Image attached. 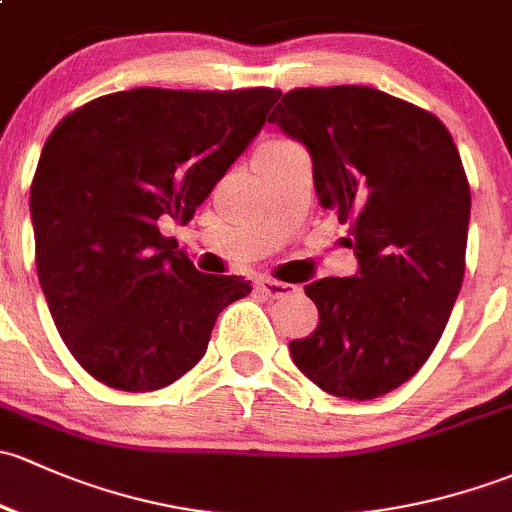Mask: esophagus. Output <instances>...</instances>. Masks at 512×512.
Here are the masks:
<instances>
[{
	"label": "esophagus",
	"mask_w": 512,
	"mask_h": 512,
	"mask_svg": "<svg viewBox=\"0 0 512 512\" xmlns=\"http://www.w3.org/2000/svg\"><path fill=\"white\" fill-rule=\"evenodd\" d=\"M256 291L268 295V298H286V295L295 293V286H291V283L268 281V278H263V281L256 283Z\"/></svg>",
	"instance_id": "obj_1"
}]
</instances>
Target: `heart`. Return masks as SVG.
Returning <instances> with one entry per match:
<instances>
[{
    "instance_id": "b5f03b06",
    "label": "heart",
    "mask_w": 512,
    "mask_h": 512,
    "mask_svg": "<svg viewBox=\"0 0 512 512\" xmlns=\"http://www.w3.org/2000/svg\"><path fill=\"white\" fill-rule=\"evenodd\" d=\"M288 145H293V142H288V140H268V142H263V145L258 147V150H273V147H288Z\"/></svg>"
}]
</instances>
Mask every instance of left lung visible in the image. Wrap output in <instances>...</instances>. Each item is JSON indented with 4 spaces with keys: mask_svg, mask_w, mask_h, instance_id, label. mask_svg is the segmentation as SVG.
<instances>
[{
    "mask_svg": "<svg viewBox=\"0 0 512 512\" xmlns=\"http://www.w3.org/2000/svg\"><path fill=\"white\" fill-rule=\"evenodd\" d=\"M271 123L313 157L360 273L305 286L320 323L291 342L298 370L333 397H382L421 370L466 271L471 187L446 125L370 86L295 88Z\"/></svg>",
    "mask_w": 512,
    "mask_h": 512,
    "instance_id": "1",
    "label": "left lung"
}]
</instances>
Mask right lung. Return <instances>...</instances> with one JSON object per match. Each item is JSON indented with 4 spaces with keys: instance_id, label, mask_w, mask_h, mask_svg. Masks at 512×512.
I'll return each mask as SVG.
<instances>
[{
    "instance_id": "obj_1",
    "label": "right lung",
    "mask_w": 512,
    "mask_h": 512,
    "mask_svg": "<svg viewBox=\"0 0 512 512\" xmlns=\"http://www.w3.org/2000/svg\"><path fill=\"white\" fill-rule=\"evenodd\" d=\"M278 96L133 88L71 110L49 135L29 197L36 271L56 330L98 382L167 387L251 291L241 276L197 271L160 221L194 217Z\"/></svg>"
}]
</instances>
